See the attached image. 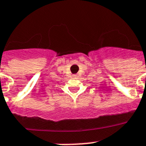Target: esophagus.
Instances as JSON below:
<instances>
[{"mask_svg":"<svg viewBox=\"0 0 146 146\" xmlns=\"http://www.w3.org/2000/svg\"><path fill=\"white\" fill-rule=\"evenodd\" d=\"M73 76H74V77H76V74H75V75H73Z\"/></svg>","mask_w":146,"mask_h":146,"instance_id":"obj_1","label":"esophagus"}]
</instances>
